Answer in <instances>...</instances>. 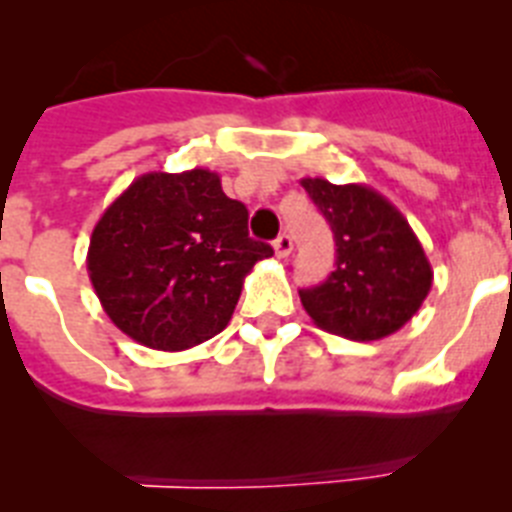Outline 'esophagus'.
<instances>
[{
    "mask_svg": "<svg viewBox=\"0 0 512 512\" xmlns=\"http://www.w3.org/2000/svg\"><path fill=\"white\" fill-rule=\"evenodd\" d=\"M292 248H295V243H292V235L287 233H282L277 241H274V253H277L279 259H287L289 253H292Z\"/></svg>",
    "mask_w": 512,
    "mask_h": 512,
    "instance_id": "34e87169",
    "label": "esophagus"
}]
</instances>
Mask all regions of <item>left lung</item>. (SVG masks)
Returning a JSON list of instances; mask_svg holds the SVG:
<instances>
[{"mask_svg":"<svg viewBox=\"0 0 512 512\" xmlns=\"http://www.w3.org/2000/svg\"><path fill=\"white\" fill-rule=\"evenodd\" d=\"M336 238V271L300 289L318 328L348 341H379L413 318L431 292L433 269L418 235L387 197L366 184L302 179Z\"/></svg>","mask_w":512,"mask_h":512,"instance_id":"obj_1","label":"left lung"}]
</instances>
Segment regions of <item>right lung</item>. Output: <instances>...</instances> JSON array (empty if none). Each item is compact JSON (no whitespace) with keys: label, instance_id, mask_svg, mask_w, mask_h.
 Segmentation results:
<instances>
[{"label":"right lung","instance_id":"right-lung-1","mask_svg":"<svg viewBox=\"0 0 512 512\" xmlns=\"http://www.w3.org/2000/svg\"><path fill=\"white\" fill-rule=\"evenodd\" d=\"M248 210L207 169L138 176L92 230L87 269L112 323L158 351H184L228 325L243 279L271 256Z\"/></svg>","mask_w":512,"mask_h":512}]
</instances>
